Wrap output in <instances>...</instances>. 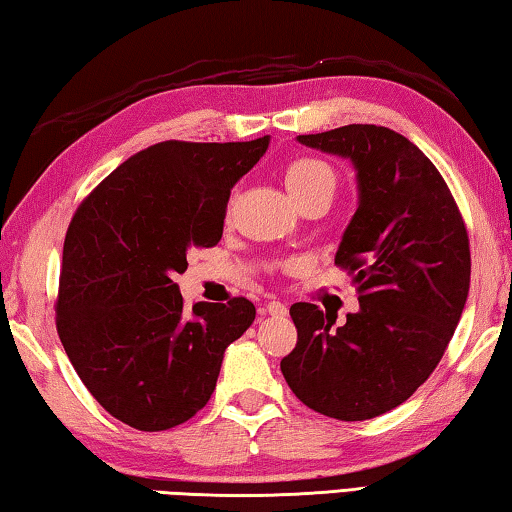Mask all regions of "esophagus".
Listing matches in <instances>:
<instances>
[{
    "mask_svg": "<svg viewBox=\"0 0 512 512\" xmlns=\"http://www.w3.org/2000/svg\"><path fill=\"white\" fill-rule=\"evenodd\" d=\"M266 314H271V316H287V314H289V307L284 305V302L273 298V300L266 305Z\"/></svg>",
    "mask_w": 512,
    "mask_h": 512,
    "instance_id": "obj_1",
    "label": "esophagus"
}]
</instances>
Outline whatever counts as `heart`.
<instances>
[{
	"instance_id": "b5f03b06",
	"label": "heart",
	"mask_w": 512,
	"mask_h": 512,
	"mask_svg": "<svg viewBox=\"0 0 512 512\" xmlns=\"http://www.w3.org/2000/svg\"><path fill=\"white\" fill-rule=\"evenodd\" d=\"M284 185H287L289 194L298 205L314 196H327L332 201L339 178H336V171L325 160L302 155V158L287 164V169H284Z\"/></svg>"
}]
</instances>
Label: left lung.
Segmentation results:
<instances>
[{
  "label": "left lung",
  "mask_w": 512,
  "mask_h": 512,
  "mask_svg": "<svg viewBox=\"0 0 512 512\" xmlns=\"http://www.w3.org/2000/svg\"><path fill=\"white\" fill-rule=\"evenodd\" d=\"M298 142L357 169L359 207L334 264L354 275L361 309L332 327L311 302L291 305L298 343L280 368L309 409L370 420L409 400L443 359L470 291V239L445 178L404 135L350 124Z\"/></svg>",
  "instance_id": "8db88e82"
}]
</instances>
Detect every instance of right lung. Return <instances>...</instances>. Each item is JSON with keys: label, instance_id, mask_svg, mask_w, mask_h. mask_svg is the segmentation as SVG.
Segmentation results:
<instances>
[{"label": "right lung", "instance_id": "1", "mask_svg": "<svg viewBox=\"0 0 512 512\" xmlns=\"http://www.w3.org/2000/svg\"><path fill=\"white\" fill-rule=\"evenodd\" d=\"M268 149L250 142L167 140L135 153L83 198L69 221L56 329L85 388L112 418L164 431L203 409L223 352L255 305L183 307L173 275L187 250L221 241L230 189Z\"/></svg>", "mask_w": 512, "mask_h": 512}]
</instances>
